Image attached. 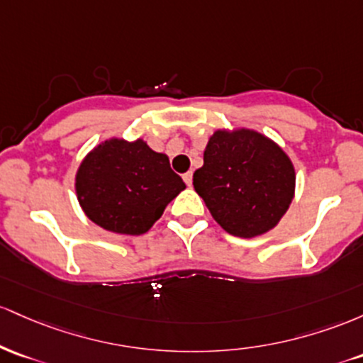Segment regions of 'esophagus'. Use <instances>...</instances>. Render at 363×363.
<instances>
[{
    "label": "esophagus",
    "mask_w": 363,
    "mask_h": 363,
    "mask_svg": "<svg viewBox=\"0 0 363 363\" xmlns=\"http://www.w3.org/2000/svg\"><path fill=\"white\" fill-rule=\"evenodd\" d=\"M183 180H185L186 185L192 186V180H194V173H192V171H189V173L183 174Z\"/></svg>",
    "instance_id": "obj_1"
}]
</instances>
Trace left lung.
Returning <instances> with one entry per match:
<instances>
[{"label":"left lung","mask_w":363,"mask_h":363,"mask_svg":"<svg viewBox=\"0 0 363 363\" xmlns=\"http://www.w3.org/2000/svg\"><path fill=\"white\" fill-rule=\"evenodd\" d=\"M194 186L230 235L252 238L269 231L286 213L295 169L274 142L252 130H218L203 150Z\"/></svg>","instance_id":"1"}]
</instances>
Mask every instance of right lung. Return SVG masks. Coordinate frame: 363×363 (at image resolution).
Masks as SVG:
<instances>
[{"label": "right lung", "mask_w": 363, "mask_h": 363, "mask_svg": "<svg viewBox=\"0 0 363 363\" xmlns=\"http://www.w3.org/2000/svg\"><path fill=\"white\" fill-rule=\"evenodd\" d=\"M75 186L91 221L113 233L142 235L185 183L171 169L168 156L145 142L113 138L85 157Z\"/></svg>", "instance_id": "obj_1"}]
</instances>
